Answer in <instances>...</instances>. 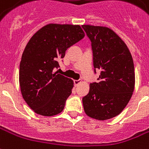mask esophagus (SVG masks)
I'll return each instance as SVG.
<instances>
[{"label": "esophagus", "mask_w": 149, "mask_h": 149, "mask_svg": "<svg viewBox=\"0 0 149 149\" xmlns=\"http://www.w3.org/2000/svg\"><path fill=\"white\" fill-rule=\"evenodd\" d=\"M73 83H74L75 86H77L78 84L80 83V80H75L74 81H73Z\"/></svg>", "instance_id": "1"}]
</instances>
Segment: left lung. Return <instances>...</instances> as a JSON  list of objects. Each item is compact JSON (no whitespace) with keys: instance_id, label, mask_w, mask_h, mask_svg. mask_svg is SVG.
<instances>
[{"instance_id":"left-lung-1","label":"left lung","mask_w":149,"mask_h":149,"mask_svg":"<svg viewBox=\"0 0 149 149\" xmlns=\"http://www.w3.org/2000/svg\"><path fill=\"white\" fill-rule=\"evenodd\" d=\"M91 41L92 61L101 72L90 84L88 94L83 97L86 114L107 120L119 114L130 100L135 84L134 65L125 42L107 27L83 25Z\"/></svg>"}]
</instances>
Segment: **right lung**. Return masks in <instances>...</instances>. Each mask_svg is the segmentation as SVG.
I'll list each match as a JSON object with an SVG mask.
<instances>
[{
    "label": "right lung",
    "mask_w": 149,
    "mask_h": 149,
    "mask_svg": "<svg viewBox=\"0 0 149 149\" xmlns=\"http://www.w3.org/2000/svg\"><path fill=\"white\" fill-rule=\"evenodd\" d=\"M84 37L79 25L48 24L31 38L19 64V85L25 102L35 113L53 116L63 111L73 82L54 73L66 49Z\"/></svg>",
    "instance_id": "add662e5"
}]
</instances>
